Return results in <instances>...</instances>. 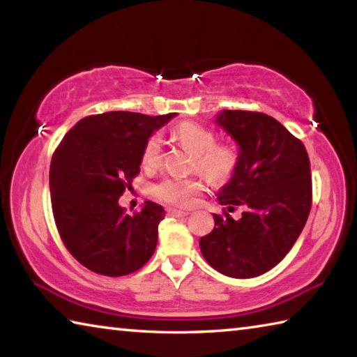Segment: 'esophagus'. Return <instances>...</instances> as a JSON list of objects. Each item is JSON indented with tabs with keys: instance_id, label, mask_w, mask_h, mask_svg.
Listing matches in <instances>:
<instances>
[{
	"instance_id": "esophagus-1",
	"label": "esophagus",
	"mask_w": 357,
	"mask_h": 357,
	"mask_svg": "<svg viewBox=\"0 0 357 357\" xmlns=\"http://www.w3.org/2000/svg\"><path fill=\"white\" fill-rule=\"evenodd\" d=\"M168 214H170V215H181V217L189 215V213H187V211H178V209H170V211H168Z\"/></svg>"
}]
</instances>
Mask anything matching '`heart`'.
<instances>
[{
    "instance_id": "1",
    "label": "heart",
    "mask_w": 357,
    "mask_h": 357,
    "mask_svg": "<svg viewBox=\"0 0 357 357\" xmlns=\"http://www.w3.org/2000/svg\"><path fill=\"white\" fill-rule=\"evenodd\" d=\"M173 138L181 146L193 153L192 172H198L213 184H223L233 178L241 162V151L234 143L217 142L214 130L202 124L185 123L173 129ZM142 167L153 172L160 167L164 159L160 137L154 134L148 137L142 148ZM204 190L200 178H165L153 187L157 200L179 208H189L197 197Z\"/></svg>"
}]
</instances>
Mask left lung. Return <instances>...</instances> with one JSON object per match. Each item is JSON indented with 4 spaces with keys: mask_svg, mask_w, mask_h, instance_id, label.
I'll return each mask as SVG.
<instances>
[{
    "mask_svg": "<svg viewBox=\"0 0 357 357\" xmlns=\"http://www.w3.org/2000/svg\"><path fill=\"white\" fill-rule=\"evenodd\" d=\"M239 143L236 173L219 193L222 214L200 239L206 261L234 279L261 275L291 250L312 208V173L307 149L279 121L259 112L223 110L217 116ZM243 207V217L229 215Z\"/></svg>",
    "mask_w": 357,
    "mask_h": 357,
    "instance_id": "obj_1",
    "label": "left lung"
}]
</instances>
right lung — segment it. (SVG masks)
Masks as SVG:
<instances>
[{"label":"right lung","mask_w":357,"mask_h":357,"mask_svg":"<svg viewBox=\"0 0 357 357\" xmlns=\"http://www.w3.org/2000/svg\"><path fill=\"white\" fill-rule=\"evenodd\" d=\"M174 114H91L53 153L50 193L58 233L70 255L93 273L129 275L153 257L164 208L146 202L129 215L118 200L140 173L144 142Z\"/></svg>","instance_id":"add662e5"}]
</instances>
